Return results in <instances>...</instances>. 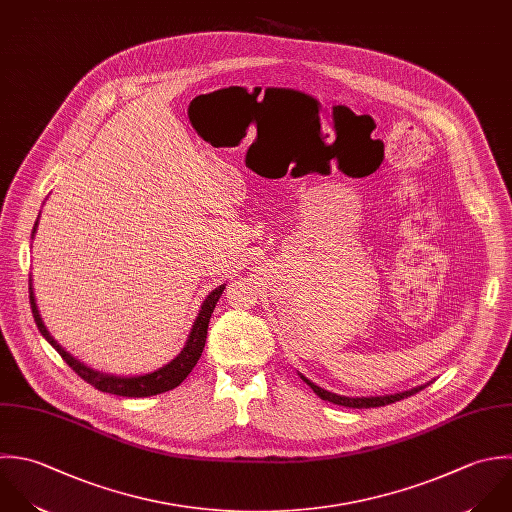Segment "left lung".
Segmentation results:
<instances>
[{
  "label": "left lung",
  "instance_id": "left-lung-1",
  "mask_svg": "<svg viewBox=\"0 0 512 512\" xmlns=\"http://www.w3.org/2000/svg\"><path fill=\"white\" fill-rule=\"evenodd\" d=\"M301 379L313 389V393L317 397H321L323 401H329L333 405H341V407H349V409H373V407H385V405H391V403H397L401 399H407L419 391H423L425 387H429V383L425 385H419V387H413L409 391H401V393H395V395H377V397H345V395H337V393H331L327 389H321L319 385H315L313 381H309L307 377L301 375Z\"/></svg>",
  "mask_w": 512,
  "mask_h": 512
}]
</instances>
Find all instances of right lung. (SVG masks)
<instances>
[{
	"label": "right lung",
	"instance_id": "right-lung-1",
	"mask_svg": "<svg viewBox=\"0 0 512 512\" xmlns=\"http://www.w3.org/2000/svg\"><path fill=\"white\" fill-rule=\"evenodd\" d=\"M41 215V211H39ZM37 225H39V217L33 225V231H31V239L35 237L37 233ZM225 289V283L215 287L207 297L205 301L201 303V309L197 313V319L193 321V327L189 331V337L185 341V347L181 349V353L171 359L167 365L151 371V373H143V375H129V377H123V375H111V373H103V371H97L85 363H81L79 359H75L71 353H67L53 337L51 333L47 331L41 315H39V309H37V303H35V293H33V279L29 277V303H31V313H33V319H35V325L39 329V333L45 337V341L61 355V359L83 379L87 381L91 387H95L97 391L101 393H109V395H119V397H153V395H161L165 391H171L175 387H179L185 377L193 371V367L197 365L201 353H203V347H205V339H207V327H209V319H211V313L221 297Z\"/></svg>",
	"mask_w": 512,
	"mask_h": 512
}]
</instances>
